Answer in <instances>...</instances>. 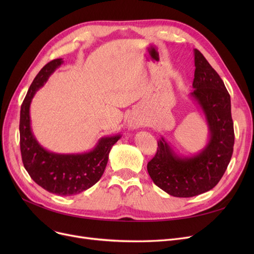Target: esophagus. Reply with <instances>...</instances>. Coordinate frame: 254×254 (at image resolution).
<instances>
[{
	"mask_svg": "<svg viewBox=\"0 0 254 254\" xmlns=\"http://www.w3.org/2000/svg\"><path fill=\"white\" fill-rule=\"evenodd\" d=\"M128 126L131 129H136L137 127L140 126V122H139V120L135 119V118H130L128 120Z\"/></svg>",
	"mask_w": 254,
	"mask_h": 254,
	"instance_id": "obj_1",
	"label": "esophagus"
}]
</instances>
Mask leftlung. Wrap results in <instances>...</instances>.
<instances>
[{
  "label": "left lung",
  "mask_w": 254,
  "mask_h": 254,
  "mask_svg": "<svg viewBox=\"0 0 254 254\" xmlns=\"http://www.w3.org/2000/svg\"><path fill=\"white\" fill-rule=\"evenodd\" d=\"M195 74L190 96L200 107L209 128V140L198 153L177 155L163 137L147 164L153 183L174 197H193L212 190L231 160L234 128L231 98L217 72L202 54L194 50Z\"/></svg>",
  "instance_id": "1"
}]
</instances>
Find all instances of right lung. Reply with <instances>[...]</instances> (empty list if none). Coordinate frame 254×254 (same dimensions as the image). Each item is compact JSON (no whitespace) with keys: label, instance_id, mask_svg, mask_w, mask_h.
<instances>
[{"label":"right lung","instance_id":"obj_1","mask_svg":"<svg viewBox=\"0 0 254 254\" xmlns=\"http://www.w3.org/2000/svg\"><path fill=\"white\" fill-rule=\"evenodd\" d=\"M63 64L61 58L50 61L30 84L21 106L20 148L25 170L38 186L53 194L71 196L93 187L102 178L112 146L122 135L102 137L92 150L67 155L52 152L37 141L30 126V103L36 92Z\"/></svg>","mask_w":254,"mask_h":254}]
</instances>
